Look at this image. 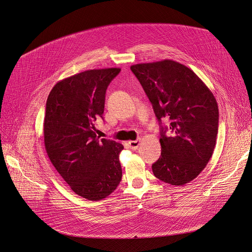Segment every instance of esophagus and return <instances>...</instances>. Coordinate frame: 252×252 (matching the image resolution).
<instances>
[{
    "instance_id": "1",
    "label": "esophagus",
    "mask_w": 252,
    "mask_h": 252,
    "mask_svg": "<svg viewBox=\"0 0 252 252\" xmlns=\"http://www.w3.org/2000/svg\"><path fill=\"white\" fill-rule=\"evenodd\" d=\"M140 143H141V139L139 138V139H137V140H135V141H129L128 145H129L130 149L136 150L139 147V145H140Z\"/></svg>"
}]
</instances>
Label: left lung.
I'll return each mask as SVG.
<instances>
[{"instance_id": "1", "label": "left lung", "mask_w": 252, "mask_h": 252, "mask_svg": "<svg viewBox=\"0 0 252 252\" xmlns=\"http://www.w3.org/2000/svg\"><path fill=\"white\" fill-rule=\"evenodd\" d=\"M131 71L140 82L160 124L161 156L152 165L159 180L184 185L209 162L218 132V106L212 92L188 67L172 61L136 64ZM171 120L170 133L160 122Z\"/></svg>"}]
</instances>
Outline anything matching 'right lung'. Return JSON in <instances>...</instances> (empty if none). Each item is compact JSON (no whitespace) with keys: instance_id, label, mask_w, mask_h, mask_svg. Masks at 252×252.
<instances>
[{"instance_id":"obj_1","label":"right lung","mask_w":252,"mask_h":252,"mask_svg":"<svg viewBox=\"0 0 252 252\" xmlns=\"http://www.w3.org/2000/svg\"><path fill=\"white\" fill-rule=\"evenodd\" d=\"M119 68L87 70L59 81L51 90L44 119V141L54 167L79 196L101 200L122 178L123 145L95 133L105 94Z\"/></svg>"}]
</instances>
